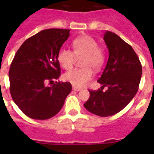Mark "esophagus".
<instances>
[{"label":"esophagus","mask_w":154,"mask_h":154,"mask_svg":"<svg viewBox=\"0 0 154 154\" xmlns=\"http://www.w3.org/2000/svg\"><path fill=\"white\" fill-rule=\"evenodd\" d=\"M72 89L74 91H77V92H79V91L82 90V88H80V87H78V86H75V85H72Z\"/></svg>","instance_id":"obj_1"}]
</instances>
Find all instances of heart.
Wrapping results in <instances>:
<instances>
[{
    "instance_id": "b5f03b06",
    "label": "heart",
    "mask_w": 154,
    "mask_h": 154,
    "mask_svg": "<svg viewBox=\"0 0 154 154\" xmlns=\"http://www.w3.org/2000/svg\"><path fill=\"white\" fill-rule=\"evenodd\" d=\"M73 51L62 48L58 53V60L66 70L71 69L75 63L76 58H82V69H75L65 73L64 79L75 86H82L92 79L94 69L99 72L104 65V50L98 46L97 42L89 35H84L72 42Z\"/></svg>"
}]
</instances>
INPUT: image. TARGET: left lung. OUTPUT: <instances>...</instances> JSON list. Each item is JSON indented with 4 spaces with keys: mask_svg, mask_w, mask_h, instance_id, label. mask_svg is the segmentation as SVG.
<instances>
[{
    "mask_svg": "<svg viewBox=\"0 0 154 154\" xmlns=\"http://www.w3.org/2000/svg\"><path fill=\"white\" fill-rule=\"evenodd\" d=\"M103 39L109 51L106 66L98 82L101 89L89 90V99L84 104L88 111L99 116H109L120 112L138 91L142 65L133 48L116 34L106 31ZM108 87L103 92V88Z\"/></svg>",
    "mask_w": 154,
    "mask_h": 154,
    "instance_id": "1",
    "label": "left lung"
}]
</instances>
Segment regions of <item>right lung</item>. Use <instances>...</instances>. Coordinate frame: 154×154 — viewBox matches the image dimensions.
<instances>
[{
    "label": "right lung",
    "instance_id": "obj_1",
    "mask_svg": "<svg viewBox=\"0 0 154 154\" xmlns=\"http://www.w3.org/2000/svg\"><path fill=\"white\" fill-rule=\"evenodd\" d=\"M69 29L43 30L27 39L16 52L9 71L14 102L27 116L48 119L56 115L72 91L70 82H54L61 75L58 53ZM48 81L52 82L48 87Z\"/></svg>",
    "mask_w": 154,
    "mask_h": 154
}]
</instances>
